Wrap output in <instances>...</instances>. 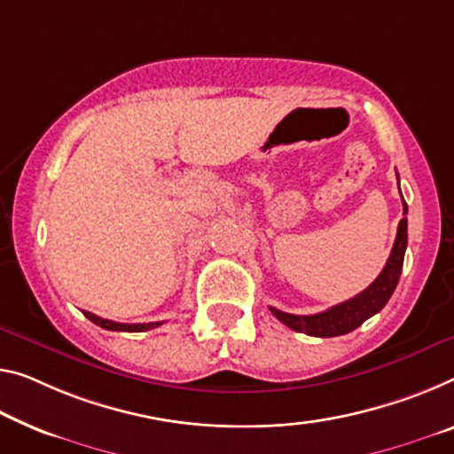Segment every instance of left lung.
Masks as SVG:
<instances>
[{
	"label": "left lung",
	"instance_id": "8db88e82",
	"mask_svg": "<svg viewBox=\"0 0 454 454\" xmlns=\"http://www.w3.org/2000/svg\"><path fill=\"white\" fill-rule=\"evenodd\" d=\"M408 213V205L403 203V215ZM408 246V219H402L397 225V235L389 254L386 266H383L381 274L361 292V294L353 296L351 300H345L333 309L318 312V315H288L278 309H270L280 323L290 326L292 331L310 334V337H339V334H347L357 329L365 323L367 318L383 309L387 300L392 298L397 280H400L402 266H403V254H406Z\"/></svg>",
	"mask_w": 454,
	"mask_h": 454
}]
</instances>
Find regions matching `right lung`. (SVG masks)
I'll return each mask as SVG.
<instances>
[{
    "mask_svg": "<svg viewBox=\"0 0 454 454\" xmlns=\"http://www.w3.org/2000/svg\"><path fill=\"white\" fill-rule=\"evenodd\" d=\"M82 315H85L90 323H95L97 326H101V329L106 331H125V333H142V331H150V329H156L162 323H139V325H125V323H115V320H107V318H101L93 315V312H87L82 310Z\"/></svg>",
    "mask_w": 454,
    "mask_h": 454,
    "instance_id": "1",
    "label": "right lung"
}]
</instances>
